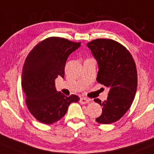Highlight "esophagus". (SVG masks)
I'll return each mask as SVG.
<instances>
[{
    "instance_id": "obj_1",
    "label": "esophagus",
    "mask_w": 154,
    "mask_h": 154,
    "mask_svg": "<svg viewBox=\"0 0 154 154\" xmlns=\"http://www.w3.org/2000/svg\"><path fill=\"white\" fill-rule=\"evenodd\" d=\"M90 101V100L88 99V98L81 97L80 98V100H79V103H80L81 104L85 105V104H87V103H88Z\"/></svg>"
}]
</instances>
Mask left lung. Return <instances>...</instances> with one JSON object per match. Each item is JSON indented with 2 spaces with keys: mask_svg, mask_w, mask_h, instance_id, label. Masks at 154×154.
<instances>
[{
  "mask_svg": "<svg viewBox=\"0 0 154 154\" xmlns=\"http://www.w3.org/2000/svg\"><path fill=\"white\" fill-rule=\"evenodd\" d=\"M98 65L97 81L109 89L106 100L95 99L103 111L95 119L101 124L120 120L128 110L137 90V70L132 56L112 39L98 38L87 44Z\"/></svg>",
  "mask_w": 154,
  "mask_h": 154,
  "instance_id": "obj_1",
  "label": "left lung"
}]
</instances>
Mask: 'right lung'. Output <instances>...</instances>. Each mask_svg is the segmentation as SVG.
I'll return each mask as SVG.
<instances>
[{"label": "right lung", "instance_id": "1", "mask_svg": "<svg viewBox=\"0 0 154 154\" xmlns=\"http://www.w3.org/2000/svg\"><path fill=\"white\" fill-rule=\"evenodd\" d=\"M80 43L59 37H50L35 46L26 59L21 87L28 109L34 117L45 124H52L65 116L68 107L79 97H66L55 89V79L64 78L68 57Z\"/></svg>", "mask_w": 154, "mask_h": 154}]
</instances>
